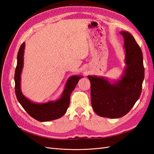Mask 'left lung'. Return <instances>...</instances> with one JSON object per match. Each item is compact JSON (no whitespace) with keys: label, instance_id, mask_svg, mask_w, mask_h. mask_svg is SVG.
Instances as JSON below:
<instances>
[{"label":"left lung","instance_id":"8db88e82","mask_svg":"<svg viewBox=\"0 0 154 154\" xmlns=\"http://www.w3.org/2000/svg\"><path fill=\"white\" fill-rule=\"evenodd\" d=\"M120 33L124 38L127 65L122 78L110 83L104 77L88 76L92 109L103 118L123 117L132 109L141 94L144 78L142 51L129 32L123 31Z\"/></svg>","mask_w":154,"mask_h":154}]
</instances>
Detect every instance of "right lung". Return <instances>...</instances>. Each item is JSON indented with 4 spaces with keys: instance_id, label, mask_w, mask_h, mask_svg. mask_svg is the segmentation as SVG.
<instances>
[{
    "instance_id": "right-lung-1",
    "label": "right lung",
    "mask_w": 154,
    "mask_h": 154,
    "mask_svg": "<svg viewBox=\"0 0 154 154\" xmlns=\"http://www.w3.org/2000/svg\"><path fill=\"white\" fill-rule=\"evenodd\" d=\"M25 43L20 47L17 54V65L15 72V94L18 102L32 118L39 122H49L58 119L66 114L70 103V96L75 88L81 76H71L66 83L62 96L56 101L45 103H35L23 95L20 89V74L24 65V53Z\"/></svg>"
}]
</instances>
